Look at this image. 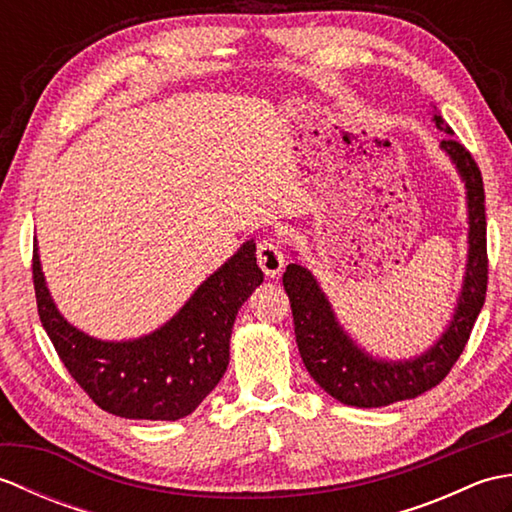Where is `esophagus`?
I'll use <instances>...</instances> for the list:
<instances>
[{
	"label": "esophagus",
	"instance_id": "34e87169",
	"mask_svg": "<svg viewBox=\"0 0 512 512\" xmlns=\"http://www.w3.org/2000/svg\"><path fill=\"white\" fill-rule=\"evenodd\" d=\"M257 262L262 266V270L266 273V277H277L281 270L286 266V257H284V250H281L279 242L273 237L262 239L257 246Z\"/></svg>",
	"mask_w": 512,
	"mask_h": 512
}]
</instances>
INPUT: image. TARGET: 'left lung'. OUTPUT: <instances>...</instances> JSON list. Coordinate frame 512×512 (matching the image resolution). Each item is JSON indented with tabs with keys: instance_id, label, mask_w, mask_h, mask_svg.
<instances>
[{
	"instance_id": "8db88e82",
	"label": "left lung",
	"mask_w": 512,
	"mask_h": 512,
	"mask_svg": "<svg viewBox=\"0 0 512 512\" xmlns=\"http://www.w3.org/2000/svg\"><path fill=\"white\" fill-rule=\"evenodd\" d=\"M444 140L440 149L449 156L466 189V215H469V237H466V270L462 290L455 303L451 321L422 354L402 361L369 354L358 345L339 323V317L325 297L317 277L299 262L288 264L284 288L288 292L299 354L310 376L323 391L350 407L372 409L387 407L391 402L416 398L442 383L444 376L458 361L486 299L488 259H486V215L482 173L442 116L431 118Z\"/></svg>"
}]
</instances>
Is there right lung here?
Returning a JSON list of instances; mask_svg holds the SVG:
<instances>
[{
  "label": "right lung",
  "mask_w": 512,
  "mask_h": 512,
  "mask_svg": "<svg viewBox=\"0 0 512 512\" xmlns=\"http://www.w3.org/2000/svg\"><path fill=\"white\" fill-rule=\"evenodd\" d=\"M255 250L253 239L239 246L158 330L103 341L74 328L59 312L35 244L39 319L72 378L103 411L129 420L187 418L224 376L237 310L264 281Z\"/></svg>",
  "instance_id": "right-lung-1"
}]
</instances>
